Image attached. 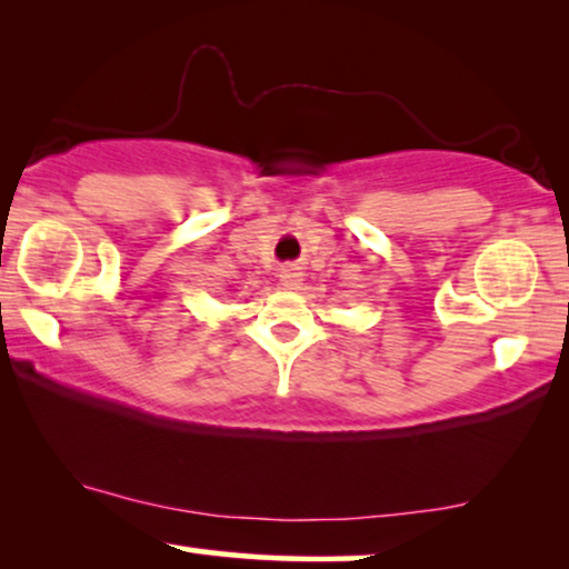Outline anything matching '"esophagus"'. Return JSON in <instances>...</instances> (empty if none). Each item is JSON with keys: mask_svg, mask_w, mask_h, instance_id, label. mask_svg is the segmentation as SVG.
I'll return each mask as SVG.
<instances>
[{"mask_svg": "<svg viewBox=\"0 0 569 569\" xmlns=\"http://www.w3.org/2000/svg\"><path fill=\"white\" fill-rule=\"evenodd\" d=\"M278 278H280V286H283V289H297V286L301 283V278H305V272H301L297 264H286V268H280Z\"/></svg>", "mask_w": 569, "mask_h": 569, "instance_id": "34e87169", "label": "esophagus"}]
</instances>
